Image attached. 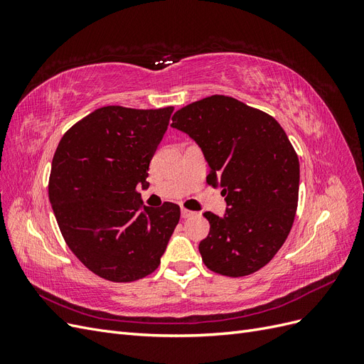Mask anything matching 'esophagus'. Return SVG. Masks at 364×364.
Returning a JSON list of instances; mask_svg holds the SVG:
<instances>
[{"instance_id": "1", "label": "esophagus", "mask_w": 364, "mask_h": 364, "mask_svg": "<svg viewBox=\"0 0 364 364\" xmlns=\"http://www.w3.org/2000/svg\"><path fill=\"white\" fill-rule=\"evenodd\" d=\"M196 213H193V211H190V209H185V208H182V211H181V215H182V218H190V217H193Z\"/></svg>"}]
</instances>
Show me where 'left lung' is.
I'll list each match as a JSON object with an SVG mask.
<instances>
[{
	"mask_svg": "<svg viewBox=\"0 0 364 364\" xmlns=\"http://www.w3.org/2000/svg\"><path fill=\"white\" fill-rule=\"evenodd\" d=\"M171 127L203 153L208 185L222 188L226 211L206 213L209 234L199 252L225 277H246L274 257L294 222L299 159L273 117L232 97L211 95L179 109Z\"/></svg>",
	"mask_w": 364,
	"mask_h": 364,
	"instance_id": "8db88e82",
	"label": "left lung"
}]
</instances>
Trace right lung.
<instances>
[{
  "mask_svg": "<svg viewBox=\"0 0 364 364\" xmlns=\"http://www.w3.org/2000/svg\"><path fill=\"white\" fill-rule=\"evenodd\" d=\"M173 107L105 106L74 124L54 153L48 197L74 255L107 281L155 272L179 223L181 208L146 206L149 165Z\"/></svg>",
  "mask_w": 364,
  "mask_h": 364,
  "instance_id": "obj_1",
  "label": "right lung"
}]
</instances>
